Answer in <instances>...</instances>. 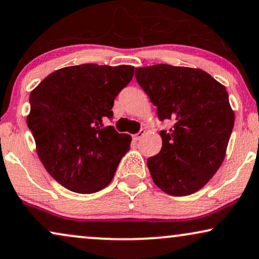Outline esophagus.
Returning <instances> with one entry per match:
<instances>
[{
  "instance_id": "obj_1",
  "label": "esophagus",
  "mask_w": 259,
  "mask_h": 259,
  "mask_svg": "<svg viewBox=\"0 0 259 259\" xmlns=\"http://www.w3.org/2000/svg\"><path fill=\"white\" fill-rule=\"evenodd\" d=\"M144 134H146V132H144V130H140L139 133L135 134V135L133 136V140L134 141H140L144 136Z\"/></svg>"
}]
</instances>
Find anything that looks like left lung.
<instances>
[{"label":"left lung","mask_w":259,"mask_h":259,"mask_svg":"<svg viewBox=\"0 0 259 259\" xmlns=\"http://www.w3.org/2000/svg\"><path fill=\"white\" fill-rule=\"evenodd\" d=\"M135 77L160 120L173 122L147 160L153 181L169 195L198 192L222 165L233 129L226 88L199 68L167 64L136 68Z\"/></svg>","instance_id":"obj_1"}]
</instances>
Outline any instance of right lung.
Returning <instances> with one entry per match:
<instances>
[{"label":"right lung","mask_w":259,"mask_h":259,"mask_svg":"<svg viewBox=\"0 0 259 259\" xmlns=\"http://www.w3.org/2000/svg\"><path fill=\"white\" fill-rule=\"evenodd\" d=\"M133 75L129 65H77L54 71L30 92L27 125L37 156L65 188L90 194L111 182L132 137L104 122Z\"/></svg>","instance_id":"1"}]
</instances>
